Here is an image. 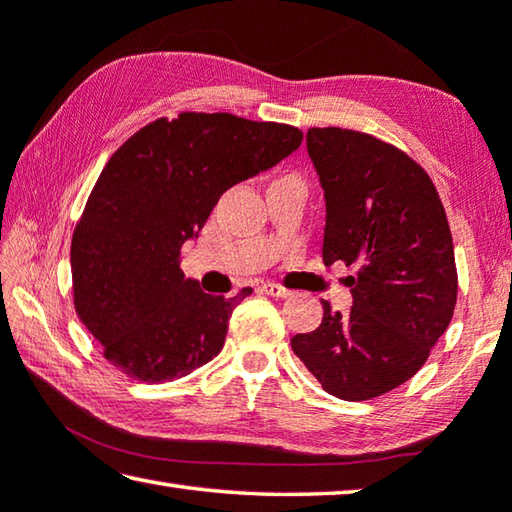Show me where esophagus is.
<instances>
[{
	"instance_id": "obj_1",
	"label": "esophagus",
	"mask_w": 512,
	"mask_h": 512,
	"mask_svg": "<svg viewBox=\"0 0 512 512\" xmlns=\"http://www.w3.org/2000/svg\"><path fill=\"white\" fill-rule=\"evenodd\" d=\"M264 290H266L268 295H273V297H277V299H284V297L293 295V290H288V288L279 286V284H273V282H266V284H264Z\"/></svg>"
}]
</instances>
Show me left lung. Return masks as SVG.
Returning <instances> with one entry per match:
<instances>
[{
	"label": "left lung",
	"instance_id": "8db88e82",
	"mask_svg": "<svg viewBox=\"0 0 512 512\" xmlns=\"http://www.w3.org/2000/svg\"><path fill=\"white\" fill-rule=\"evenodd\" d=\"M306 148L326 202L324 264L359 273L350 313L322 299V324L290 346L326 393L362 402L408 382L446 333L453 237L426 170L399 148L344 128H310Z\"/></svg>",
	"mask_w": 512,
	"mask_h": 512
}]
</instances>
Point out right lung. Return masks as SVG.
I'll return each mask as SVG.
<instances>
[{
	"instance_id": "obj_1",
	"label": "right lung",
	"mask_w": 512,
	"mask_h": 512,
	"mask_svg": "<svg viewBox=\"0 0 512 512\" xmlns=\"http://www.w3.org/2000/svg\"><path fill=\"white\" fill-rule=\"evenodd\" d=\"M302 130L230 113L157 119L117 148L70 244L75 308L104 355L139 382L190 375L219 355L253 290L208 295L179 268L228 188L302 146Z\"/></svg>"
}]
</instances>
